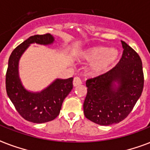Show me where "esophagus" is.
I'll use <instances>...</instances> for the list:
<instances>
[{
    "mask_svg": "<svg viewBox=\"0 0 150 150\" xmlns=\"http://www.w3.org/2000/svg\"><path fill=\"white\" fill-rule=\"evenodd\" d=\"M81 84H82V80L79 77L74 78V80H73V86H79Z\"/></svg>",
    "mask_w": 150,
    "mask_h": 150,
    "instance_id": "obj_1",
    "label": "esophagus"
}]
</instances>
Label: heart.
Segmentation results:
<instances>
[{"label":"heart","mask_w":150,"mask_h":150,"mask_svg":"<svg viewBox=\"0 0 150 150\" xmlns=\"http://www.w3.org/2000/svg\"><path fill=\"white\" fill-rule=\"evenodd\" d=\"M118 56L119 53L116 49H107L105 47H94L82 54L85 60L93 62L89 71L93 75H100L109 70L115 64Z\"/></svg>","instance_id":"heart-1"}]
</instances>
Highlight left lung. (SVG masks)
<instances>
[{
  "mask_svg": "<svg viewBox=\"0 0 150 150\" xmlns=\"http://www.w3.org/2000/svg\"><path fill=\"white\" fill-rule=\"evenodd\" d=\"M121 43L124 50L118 63L107 72L86 81L84 114L100 125H111L126 118L143 90L142 60L125 41ZM114 82L119 84L116 90L112 87Z\"/></svg>",
  "mask_w": 150,
  "mask_h": 150,
  "instance_id": "obj_1",
  "label": "left lung"
}]
</instances>
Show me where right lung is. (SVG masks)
Returning a JSON list of instances; mask_svg holds the SVG:
<instances>
[{"mask_svg": "<svg viewBox=\"0 0 150 150\" xmlns=\"http://www.w3.org/2000/svg\"><path fill=\"white\" fill-rule=\"evenodd\" d=\"M54 37L50 33L32 36L13 50L8 60L6 72V91L15 109L21 116L33 123L53 121L60 114L64 100L73 88V78L57 79L39 93L26 91L20 82L18 74V60L30 43L50 44Z\"/></svg>", "mask_w": 150, "mask_h": 150, "instance_id": "1", "label": "right lung"}]
</instances>
